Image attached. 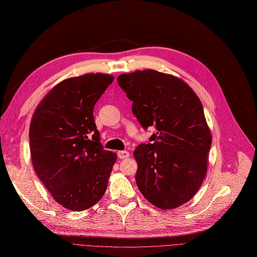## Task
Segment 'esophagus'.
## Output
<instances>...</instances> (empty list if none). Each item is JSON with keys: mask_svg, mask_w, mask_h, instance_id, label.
Returning <instances> with one entry per match:
<instances>
[{"mask_svg": "<svg viewBox=\"0 0 257 257\" xmlns=\"http://www.w3.org/2000/svg\"><path fill=\"white\" fill-rule=\"evenodd\" d=\"M130 157V152L126 151V150H121V151H118V158L119 159H126Z\"/></svg>", "mask_w": 257, "mask_h": 257, "instance_id": "34e87169", "label": "esophagus"}]
</instances>
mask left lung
<instances>
[{
    "instance_id": "obj_1",
    "label": "left lung",
    "mask_w": 257,
    "mask_h": 257,
    "mask_svg": "<svg viewBox=\"0 0 257 257\" xmlns=\"http://www.w3.org/2000/svg\"><path fill=\"white\" fill-rule=\"evenodd\" d=\"M118 83L141 125L157 128L134 151L139 191L164 210L185 204L204 181L212 142L200 99L183 80L153 69L122 74Z\"/></svg>"
}]
</instances>
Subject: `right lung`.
<instances>
[{
    "instance_id": "1",
    "label": "right lung",
    "mask_w": 257,
    "mask_h": 257,
    "mask_svg": "<svg viewBox=\"0 0 257 257\" xmlns=\"http://www.w3.org/2000/svg\"><path fill=\"white\" fill-rule=\"evenodd\" d=\"M108 74H85L57 84L37 106L30 150L37 177L53 199L73 211L103 197L115 153L100 144L93 109L111 84Z\"/></svg>"
}]
</instances>
